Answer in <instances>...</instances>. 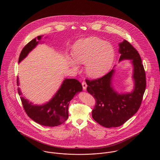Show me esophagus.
Instances as JSON below:
<instances>
[{"instance_id":"1","label":"esophagus","mask_w":160,"mask_h":160,"mask_svg":"<svg viewBox=\"0 0 160 160\" xmlns=\"http://www.w3.org/2000/svg\"><path fill=\"white\" fill-rule=\"evenodd\" d=\"M82 88H83V89L86 91V88H87V87H88L87 84H86L85 82H82Z\"/></svg>"}]
</instances>
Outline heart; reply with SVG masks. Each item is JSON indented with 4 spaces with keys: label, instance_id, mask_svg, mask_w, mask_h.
<instances>
[{
    "label": "heart",
    "instance_id": "b5f03b06",
    "mask_svg": "<svg viewBox=\"0 0 160 160\" xmlns=\"http://www.w3.org/2000/svg\"><path fill=\"white\" fill-rule=\"evenodd\" d=\"M72 57L69 64L78 69V63L86 64L87 74L92 78H100L108 72L114 63L115 52L111 44L97 37L76 41L72 47Z\"/></svg>",
    "mask_w": 160,
    "mask_h": 160
}]
</instances>
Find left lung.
I'll list each match as a JSON object with an SVG mask.
<instances>
[{"mask_svg":"<svg viewBox=\"0 0 160 160\" xmlns=\"http://www.w3.org/2000/svg\"><path fill=\"white\" fill-rule=\"evenodd\" d=\"M119 62L130 60L132 66V78L134 88L131 92H118L113 81L116 69L96 80H86L87 91L96 100L92 115L93 119L103 127L110 128L122 125L140 108L146 88L145 72L142 60L136 49L124 40L119 43Z\"/></svg>","mask_w":160,"mask_h":160,"instance_id":"obj_1","label":"left lung"}]
</instances>
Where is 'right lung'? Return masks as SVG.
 <instances>
[{"label": "right lung", "instance_id": "obj_1", "mask_svg": "<svg viewBox=\"0 0 160 160\" xmlns=\"http://www.w3.org/2000/svg\"><path fill=\"white\" fill-rule=\"evenodd\" d=\"M42 37L43 36H39L24 46L20 55L18 63H21L38 44H44L41 41ZM45 38L47 39V37ZM17 84L19 86L18 77ZM82 91V86L78 80L65 78L50 100L42 105H38L26 98L20 88H18L24 109L28 116L36 122L48 127L60 125L68 119L69 102L76 94Z\"/></svg>", "mask_w": 160, "mask_h": 160}]
</instances>
